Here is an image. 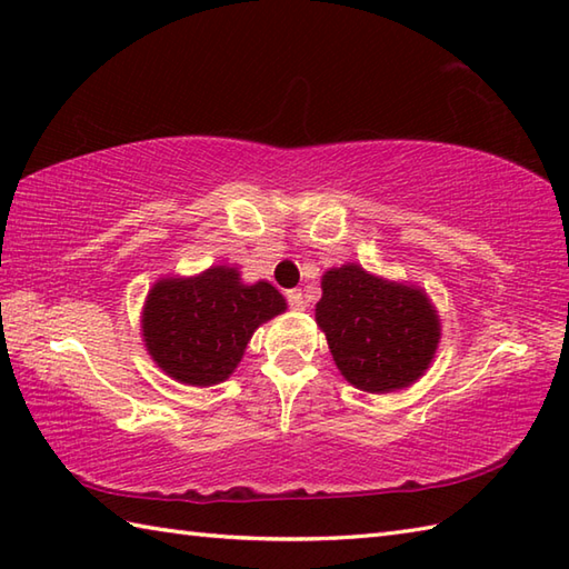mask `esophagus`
Listing matches in <instances>:
<instances>
[{
	"mask_svg": "<svg viewBox=\"0 0 569 569\" xmlns=\"http://www.w3.org/2000/svg\"><path fill=\"white\" fill-rule=\"evenodd\" d=\"M286 300H288V306H291L293 310H303L306 308V298H303V293L298 291V288H293V291H288Z\"/></svg>",
	"mask_w": 569,
	"mask_h": 569,
	"instance_id": "obj_1",
	"label": "esophagus"
}]
</instances>
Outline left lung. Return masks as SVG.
I'll list each match as a JSON object with an SVG mask.
<instances>
[{
    "label": "left lung",
    "mask_w": 569,
    "mask_h": 569,
    "mask_svg": "<svg viewBox=\"0 0 569 569\" xmlns=\"http://www.w3.org/2000/svg\"><path fill=\"white\" fill-rule=\"evenodd\" d=\"M316 320L342 377L369 393L413 383L440 340V322L426 293L381 281L357 263L322 276Z\"/></svg>",
    "instance_id": "8db88e82"
}]
</instances>
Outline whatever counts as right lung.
<instances>
[{
	"label": "right lung",
	"mask_w": 569,
	"mask_h": 569,
	"mask_svg": "<svg viewBox=\"0 0 569 569\" xmlns=\"http://www.w3.org/2000/svg\"><path fill=\"white\" fill-rule=\"evenodd\" d=\"M286 310L271 283L244 286L227 266L196 278H166L143 308V340L168 377L190 386L224 381L261 322Z\"/></svg>",
	"instance_id": "obj_1"
}]
</instances>
